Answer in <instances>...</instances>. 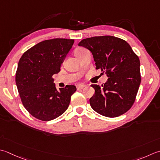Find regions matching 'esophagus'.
Returning <instances> with one entry per match:
<instances>
[{
  "label": "esophagus",
  "mask_w": 160,
  "mask_h": 160,
  "mask_svg": "<svg viewBox=\"0 0 160 160\" xmlns=\"http://www.w3.org/2000/svg\"><path fill=\"white\" fill-rule=\"evenodd\" d=\"M84 87H85V85H84V84H77V85H76V87H77V89L78 90L82 89L84 88Z\"/></svg>",
  "instance_id": "1"
}]
</instances>
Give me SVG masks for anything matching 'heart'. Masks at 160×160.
Wrapping results in <instances>:
<instances>
[{
	"label": "heart",
	"instance_id": "heart-1",
	"mask_svg": "<svg viewBox=\"0 0 160 160\" xmlns=\"http://www.w3.org/2000/svg\"><path fill=\"white\" fill-rule=\"evenodd\" d=\"M83 51H84V50L82 48H78V49L76 50V51H75V55H76V57H78V56Z\"/></svg>",
	"mask_w": 160,
	"mask_h": 160
}]
</instances>
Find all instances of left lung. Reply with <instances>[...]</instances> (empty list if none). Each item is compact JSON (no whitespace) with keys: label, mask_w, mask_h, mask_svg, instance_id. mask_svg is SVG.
Returning a JSON list of instances; mask_svg holds the SVG:
<instances>
[{"label":"left lung","mask_w":160,"mask_h":160,"mask_svg":"<svg viewBox=\"0 0 160 160\" xmlns=\"http://www.w3.org/2000/svg\"><path fill=\"white\" fill-rule=\"evenodd\" d=\"M78 46L92 52L96 69L109 78L102 87L92 85L95 94L89 100L91 107L110 118L126 113L135 101L141 83L138 56L126 41L113 36L87 38Z\"/></svg>","instance_id":"left-lung-1"}]
</instances>
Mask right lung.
I'll list each match as a JSON object with an SVG mask.
<instances>
[{
	"label": "right lung",
	"mask_w": 160,
	"mask_h": 160,
	"mask_svg": "<svg viewBox=\"0 0 160 160\" xmlns=\"http://www.w3.org/2000/svg\"><path fill=\"white\" fill-rule=\"evenodd\" d=\"M73 43V39L60 38L43 41L20 58L15 77L18 92L24 108L37 119H55L69 105L76 86L67 85L58 91L52 76L60 71Z\"/></svg>",
	"instance_id": "1"
}]
</instances>
